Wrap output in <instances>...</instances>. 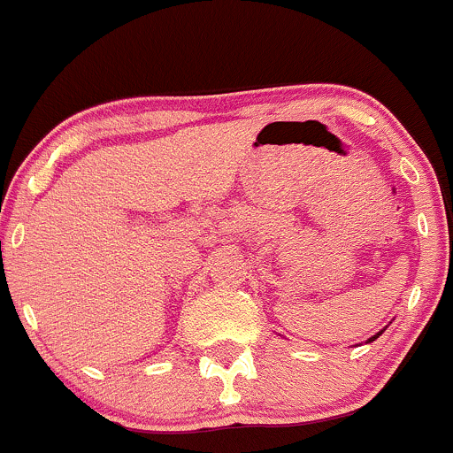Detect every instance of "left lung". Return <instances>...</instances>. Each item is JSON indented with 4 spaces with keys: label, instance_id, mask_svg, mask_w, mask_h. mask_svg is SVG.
I'll list each match as a JSON object with an SVG mask.
<instances>
[{
    "label": "left lung",
    "instance_id": "left-lung-1",
    "mask_svg": "<svg viewBox=\"0 0 453 453\" xmlns=\"http://www.w3.org/2000/svg\"><path fill=\"white\" fill-rule=\"evenodd\" d=\"M382 331H385V329H382ZM382 331H379V333H376V335H372V337H370V340H367V342H374V340H376V337H379V335H382Z\"/></svg>",
    "mask_w": 453,
    "mask_h": 453
}]
</instances>
